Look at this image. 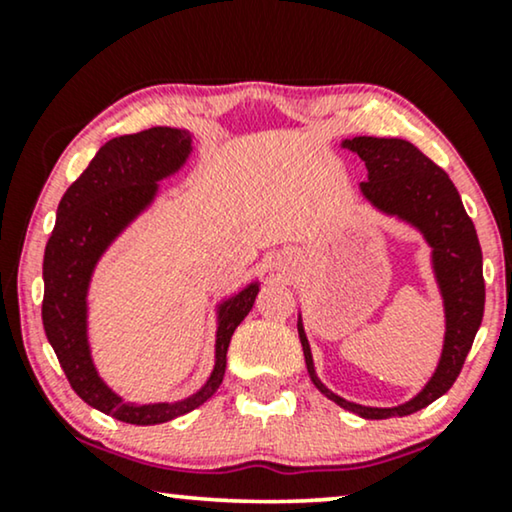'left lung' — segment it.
<instances>
[{
    "label": "left lung",
    "instance_id": "left-lung-1",
    "mask_svg": "<svg viewBox=\"0 0 512 512\" xmlns=\"http://www.w3.org/2000/svg\"><path fill=\"white\" fill-rule=\"evenodd\" d=\"M342 146L359 153L368 167V181H361L363 195L382 212L396 214L417 226L433 247V268L443 291L447 317L443 356L431 382L412 401L398 408H366L335 396L319 382L300 321L298 335L303 342L307 373L326 398L366 419L405 417L447 394L471 352L485 312V277L478 233L447 172L426 158L415 144L398 137H354L342 142Z\"/></svg>",
    "mask_w": 512,
    "mask_h": 512
}]
</instances>
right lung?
I'll return each mask as SVG.
<instances>
[{"label":"right lung","mask_w":512,"mask_h":512,"mask_svg":"<svg viewBox=\"0 0 512 512\" xmlns=\"http://www.w3.org/2000/svg\"><path fill=\"white\" fill-rule=\"evenodd\" d=\"M191 153V135L174 128H149L109 139L58 205V221L44 251L46 338L72 389L95 410L125 424H163L200 408L221 387L235 328L254 307L258 284L221 305L216 331V366L205 387L179 403H123L95 373L86 338V291L97 258L107 244L149 205L158 179L179 170Z\"/></svg>","instance_id":"obj_1"}]
</instances>
